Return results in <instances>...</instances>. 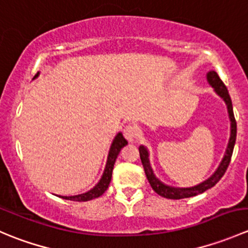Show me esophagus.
I'll list each match as a JSON object with an SVG mask.
<instances>
[{
	"label": "esophagus",
	"mask_w": 248,
	"mask_h": 248,
	"mask_svg": "<svg viewBox=\"0 0 248 248\" xmlns=\"http://www.w3.org/2000/svg\"><path fill=\"white\" fill-rule=\"evenodd\" d=\"M124 136L129 142H133V141H136L137 137H138V132H137L136 127L126 126L124 129Z\"/></svg>",
	"instance_id": "1"
}]
</instances>
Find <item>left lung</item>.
<instances>
[{
	"label": "left lung",
	"instance_id": "1",
	"mask_svg": "<svg viewBox=\"0 0 248 248\" xmlns=\"http://www.w3.org/2000/svg\"><path fill=\"white\" fill-rule=\"evenodd\" d=\"M207 81L215 89V91L217 92L218 96H221L224 99L227 104V108H228L229 112V119H231L232 126H231V139H229L228 146H227L226 155H224L223 159H222L221 164L217 168V170L215 171V174L211 177L206 180V181L202 182L201 185L194 187H189V188H175V187L167 186V185L162 184L156 176H155L154 171H152L151 167H150V161H149V154H147V150L144 146L139 147V154H140V159H141L142 167H144L145 174H146L147 180H149L150 185H151L152 189L156 192L157 194H159L161 197L168 199H184V198H189V197H194L197 194H201L202 192H205L206 189L214 187L217 182L221 180V177L223 176L224 172H226L227 168H228L229 163H231L232 150H234L235 140H236V121H235L234 112H232V104L231 96H229V92L227 90V86L223 84V81L221 80V78L218 77V74L215 71H211L207 73Z\"/></svg>",
	"mask_w": 248,
	"mask_h": 248
}]
</instances>
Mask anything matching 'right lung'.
<instances>
[{"label":"right lung","instance_id":"add662e5","mask_svg":"<svg viewBox=\"0 0 248 248\" xmlns=\"http://www.w3.org/2000/svg\"><path fill=\"white\" fill-rule=\"evenodd\" d=\"M38 74L39 73H37L36 76L33 77V79L38 77ZM127 144H128V142H127V140L124 138V136H122L121 133L117 134V136L115 137L114 141H112L111 146H110L106 169H104L103 176H102V179L99 180L98 184H97L91 191L86 192V193L84 194H79V196H73V197H61V198L69 199V201H73V202H87V201H91V199L101 197L102 194L107 191L110 181H111V175H112V169H114L115 161H116L117 156H119L122 147L126 146Z\"/></svg>","mask_w":248,"mask_h":248}]
</instances>
